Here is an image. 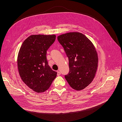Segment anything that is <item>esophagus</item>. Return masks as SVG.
Listing matches in <instances>:
<instances>
[{
    "instance_id": "34e87169",
    "label": "esophagus",
    "mask_w": 122,
    "mask_h": 122,
    "mask_svg": "<svg viewBox=\"0 0 122 122\" xmlns=\"http://www.w3.org/2000/svg\"><path fill=\"white\" fill-rule=\"evenodd\" d=\"M57 76H59V75H61V72H60V71H57Z\"/></svg>"
}]
</instances>
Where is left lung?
<instances>
[{
    "label": "left lung",
    "mask_w": 122,
    "mask_h": 122,
    "mask_svg": "<svg viewBox=\"0 0 122 122\" xmlns=\"http://www.w3.org/2000/svg\"><path fill=\"white\" fill-rule=\"evenodd\" d=\"M69 58L70 71L65 76L72 88L80 91L92 81L96 73L98 56L93 44L78 32H68L57 36Z\"/></svg>",
    "instance_id": "obj_1"
}]
</instances>
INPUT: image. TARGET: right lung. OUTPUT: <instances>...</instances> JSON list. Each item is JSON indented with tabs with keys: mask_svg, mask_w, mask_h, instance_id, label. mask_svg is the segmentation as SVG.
<instances>
[{
	"mask_svg": "<svg viewBox=\"0 0 122 122\" xmlns=\"http://www.w3.org/2000/svg\"><path fill=\"white\" fill-rule=\"evenodd\" d=\"M56 36L31 35L25 39L18 53L17 66L24 83L36 93L47 90L56 77L57 72L48 64L47 50Z\"/></svg>",
	"mask_w": 122,
	"mask_h": 122,
	"instance_id": "add662e5",
	"label": "right lung"
}]
</instances>
